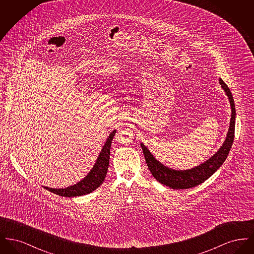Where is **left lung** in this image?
<instances>
[{
    "label": "left lung",
    "mask_w": 254,
    "mask_h": 254,
    "mask_svg": "<svg viewBox=\"0 0 254 254\" xmlns=\"http://www.w3.org/2000/svg\"><path fill=\"white\" fill-rule=\"evenodd\" d=\"M219 83L221 87L226 92L227 96L230 100V108H231V118H230L229 131L227 134L226 140L223 145L220 146L217 152L213 154L205 162L200 164L199 166L190 169H170L169 167L163 165L159 162L156 158L152 155L149 149L144 144L141 143V146L145 155V163L151 172L152 176L160 182L161 184L169 187L173 190H187L194 188L206 179H208L216 170H217L225 162L230 153L231 145L234 140V130H235V105L232 94L230 92L228 85L224 83V81L220 78Z\"/></svg>",
    "instance_id": "1"
}]
</instances>
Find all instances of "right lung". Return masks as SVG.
I'll return each mask as SVG.
<instances>
[{
	"label": "right lung",
	"instance_id": "obj_1",
	"mask_svg": "<svg viewBox=\"0 0 254 254\" xmlns=\"http://www.w3.org/2000/svg\"><path fill=\"white\" fill-rule=\"evenodd\" d=\"M115 133H116V129H114L109 134L105 145H103V148L101 149V152L97 158L93 168L90 169L87 175L81 181L64 189H52L48 187H44V189L48 190L50 192H53L64 197L82 196V195H85L94 191L97 188H99L103 184V182L106 178V175L108 173L110 146H111V143Z\"/></svg>",
	"mask_w": 254,
	"mask_h": 254
}]
</instances>
